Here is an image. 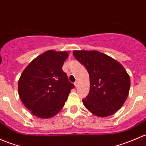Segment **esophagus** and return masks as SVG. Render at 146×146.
I'll return each instance as SVG.
<instances>
[{"label":"esophagus","instance_id":"1","mask_svg":"<svg viewBox=\"0 0 146 146\" xmlns=\"http://www.w3.org/2000/svg\"><path fill=\"white\" fill-rule=\"evenodd\" d=\"M74 85L76 86V88H77V86H78V82L77 81H76L74 82Z\"/></svg>","mask_w":146,"mask_h":146}]
</instances>
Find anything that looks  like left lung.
Masks as SVG:
<instances>
[{
    "label": "left lung",
    "instance_id": "obj_1",
    "mask_svg": "<svg viewBox=\"0 0 146 146\" xmlns=\"http://www.w3.org/2000/svg\"><path fill=\"white\" fill-rule=\"evenodd\" d=\"M75 58L86 68L90 92L84 106L95 116L114 114L123 106L130 90V78L120 63L97 51H73Z\"/></svg>",
    "mask_w": 146,
    "mask_h": 146
}]
</instances>
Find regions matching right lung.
Returning <instances> with one entry per match:
<instances>
[{"label":"right lung","mask_w":146,"mask_h":146,"mask_svg":"<svg viewBox=\"0 0 146 146\" xmlns=\"http://www.w3.org/2000/svg\"><path fill=\"white\" fill-rule=\"evenodd\" d=\"M69 54L49 50L25 68L18 81V94L32 114L42 119L55 116L64 107L74 85L62 70Z\"/></svg>","instance_id":"add662e5"}]
</instances>
